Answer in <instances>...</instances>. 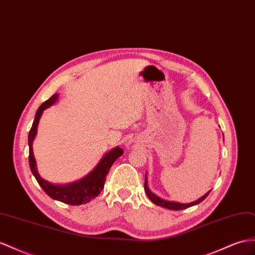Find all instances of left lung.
Instances as JSON below:
<instances>
[{
    "label": "left lung",
    "instance_id": "obj_1",
    "mask_svg": "<svg viewBox=\"0 0 255 255\" xmlns=\"http://www.w3.org/2000/svg\"><path fill=\"white\" fill-rule=\"evenodd\" d=\"M144 191L147 195V197L151 199L153 204L157 205L159 207H164L166 209H170V210H183V209L190 208V207L195 206V205H198L207 197L209 193L211 192V190H210L209 192H207L204 196H201V197L198 198L197 200H195L193 202H188V204H181V202H177V201L166 200V199H162V198L158 197L157 195H155L153 192H151V190H149L148 186H147V175H146V173H145V182H144Z\"/></svg>",
    "mask_w": 255,
    "mask_h": 255
}]
</instances>
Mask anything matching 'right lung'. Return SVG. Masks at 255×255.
Wrapping results in <instances>:
<instances>
[{"mask_svg": "<svg viewBox=\"0 0 255 255\" xmlns=\"http://www.w3.org/2000/svg\"><path fill=\"white\" fill-rule=\"evenodd\" d=\"M58 94L51 96L47 101H45L42 106L38 108L35 114V119L32 127L29 131L28 142H29V164L32 173L35 177L37 183L41 185L49 197L55 200L64 202V204L72 205V206H80L83 204H87L91 199L96 198L99 196L101 191L104 187V182L110 171V168L112 167L114 161L124 154V151L120 147L116 146L111 149L108 153L103 155L101 160L98 162V165L91 170L87 175L84 178L77 180L75 182H72L69 184H53L50 182L44 180L40 173L37 171L36 168V161L33 155V148L32 144L35 139V135L37 132V126L40 123L41 116L43 112L46 109L54 106L56 101L58 100Z\"/></svg>", "mask_w": 255, "mask_h": 255, "instance_id": "1", "label": "right lung"}]
</instances>
